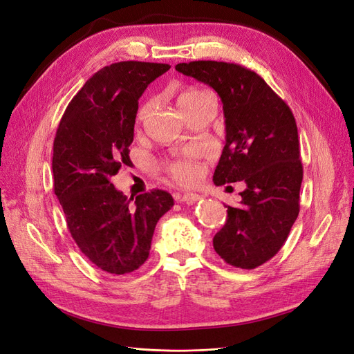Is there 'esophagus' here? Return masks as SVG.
Instances as JSON below:
<instances>
[{
  "label": "esophagus",
  "mask_w": 354,
  "mask_h": 354,
  "mask_svg": "<svg viewBox=\"0 0 354 354\" xmlns=\"http://www.w3.org/2000/svg\"><path fill=\"white\" fill-rule=\"evenodd\" d=\"M175 200L179 203H187V204H192L198 200H201V196L198 194H192V192H185V194H175Z\"/></svg>",
  "instance_id": "34e87169"
}]
</instances>
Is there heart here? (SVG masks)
<instances>
[{"mask_svg": "<svg viewBox=\"0 0 354 354\" xmlns=\"http://www.w3.org/2000/svg\"><path fill=\"white\" fill-rule=\"evenodd\" d=\"M209 97L212 95L209 93H204L201 89L188 88L182 91V93L178 95V107L180 109L182 115H185V113H188L189 110L200 106L201 102L204 100H207ZM147 110H148L147 104L141 106L136 119L141 122L147 115ZM162 170L169 176H172L175 180L180 182V184H191V182H194L198 178V174H200V169L197 163L194 162L192 157H182V158H175L172 162H166L162 165Z\"/></svg>", "mask_w": 354, "mask_h": 354, "instance_id": "heart-1", "label": "heart"}]
</instances>
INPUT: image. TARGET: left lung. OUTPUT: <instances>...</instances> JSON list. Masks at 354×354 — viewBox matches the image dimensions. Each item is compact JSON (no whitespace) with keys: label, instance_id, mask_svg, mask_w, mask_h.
<instances>
[{"label":"left lung","instance_id":"obj_1","mask_svg":"<svg viewBox=\"0 0 354 354\" xmlns=\"http://www.w3.org/2000/svg\"><path fill=\"white\" fill-rule=\"evenodd\" d=\"M179 73L212 86L223 104L226 144L216 166V185L244 180L241 204L227 207L213 247L226 263L254 269L287 241L300 212L303 165L292 111L253 71L200 60L179 63Z\"/></svg>","mask_w":354,"mask_h":354}]
</instances>
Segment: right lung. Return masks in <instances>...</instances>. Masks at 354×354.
<instances>
[{
  "instance_id": "right-lung-1",
  "label": "right lung",
  "mask_w": 354,
  "mask_h": 354,
  "mask_svg": "<svg viewBox=\"0 0 354 354\" xmlns=\"http://www.w3.org/2000/svg\"><path fill=\"white\" fill-rule=\"evenodd\" d=\"M163 63L120 62L102 67L72 98L54 138V192L79 250L101 270L123 275L150 256L154 227L174 206L153 189L130 201L110 179L129 165L138 100Z\"/></svg>"
}]
</instances>
